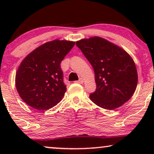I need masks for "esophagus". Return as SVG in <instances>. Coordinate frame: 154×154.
I'll list each match as a JSON object with an SVG mask.
<instances>
[{
	"label": "esophagus",
	"mask_w": 154,
	"mask_h": 154,
	"mask_svg": "<svg viewBox=\"0 0 154 154\" xmlns=\"http://www.w3.org/2000/svg\"><path fill=\"white\" fill-rule=\"evenodd\" d=\"M75 83H79V84H83V80L82 79H80L79 80V81H75Z\"/></svg>",
	"instance_id": "obj_1"
}]
</instances>
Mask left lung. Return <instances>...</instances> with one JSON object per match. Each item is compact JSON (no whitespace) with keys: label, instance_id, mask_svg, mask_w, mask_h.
<instances>
[{"label":"left lung","instance_id":"obj_1","mask_svg":"<svg viewBox=\"0 0 154 154\" xmlns=\"http://www.w3.org/2000/svg\"><path fill=\"white\" fill-rule=\"evenodd\" d=\"M76 45L94 71L97 88L90 94V100L107 110L128 102L137 85V72L131 57L119 46L97 36L82 39Z\"/></svg>","mask_w":154,"mask_h":154}]
</instances>
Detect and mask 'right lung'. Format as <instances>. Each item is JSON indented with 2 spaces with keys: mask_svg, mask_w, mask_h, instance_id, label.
I'll return each instance as SVG.
<instances>
[{
  "mask_svg": "<svg viewBox=\"0 0 154 154\" xmlns=\"http://www.w3.org/2000/svg\"><path fill=\"white\" fill-rule=\"evenodd\" d=\"M74 45L73 41L54 40L24 59L17 71L15 83L25 103L44 111L60 102L66 90L60 64Z\"/></svg>",
  "mask_w": 154,
  "mask_h": 154,
  "instance_id": "obj_1",
  "label": "right lung"
}]
</instances>
